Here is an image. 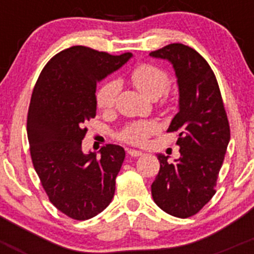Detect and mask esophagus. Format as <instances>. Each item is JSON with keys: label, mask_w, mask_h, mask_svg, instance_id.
<instances>
[{"label": "esophagus", "mask_w": 254, "mask_h": 254, "mask_svg": "<svg viewBox=\"0 0 254 254\" xmlns=\"http://www.w3.org/2000/svg\"><path fill=\"white\" fill-rule=\"evenodd\" d=\"M127 154L129 155V156H133V158H136V156H141L142 155V151H138V150H127Z\"/></svg>", "instance_id": "1"}]
</instances>
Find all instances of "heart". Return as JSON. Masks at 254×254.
I'll list each match as a JSON object with an SVG mask.
<instances>
[{"label":"heart","instance_id":"obj_1","mask_svg":"<svg viewBox=\"0 0 254 254\" xmlns=\"http://www.w3.org/2000/svg\"><path fill=\"white\" fill-rule=\"evenodd\" d=\"M129 80L134 87L147 96L149 99H158L168 91L170 86V78L168 73L160 67L150 64H142L134 67L129 73ZM120 93V82L109 80L104 82L96 91V105L102 111H111L117 103ZM159 129V126L152 121L133 122L126 126L120 137L132 145H142L147 138Z\"/></svg>","mask_w":254,"mask_h":254}]
</instances>
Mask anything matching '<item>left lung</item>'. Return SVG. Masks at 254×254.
<instances>
[{
	"label": "left lung",
	"mask_w": 254,
	"mask_h": 254,
	"mask_svg": "<svg viewBox=\"0 0 254 254\" xmlns=\"http://www.w3.org/2000/svg\"><path fill=\"white\" fill-rule=\"evenodd\" d=\"M169 61L179 89V112L168 132L178 133L181 158L158 155L160 170L151 185L155 203L167 214L190 217L215 194L230 140V127L214 71L190 47L173 43L150 53Z\"/></svg>",
	"instance_id": "8db88e82"
}]
</instances>
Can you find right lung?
<instances>
[{
	"mask_svg": "<svg viewBox=\"0 0 254 254\" xmlns=\"http://www.w3.org/2000/svg\"><path fill=\"white\" fill-rule=\"evenodd\" d=\"M132 53L112 56L84 46L60 52L42 69L28 112L33 165L49 201L73 220L102 212L114 196L125 149L108 143L84 154V127L96 114V82L118 68Z\"/></svg>",
	"mask_w": 254,
	"mask_h": 254,
	"instance_id": "obj_1",
	"label": "right lung"
}]
</instances>
